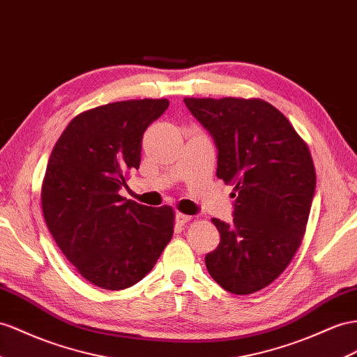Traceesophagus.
<instances>
[{"label":"esophagus","mask_w":357,"mask_h":357,"mask_svg":"<svg viewBox=\"0 0 357 357\" xmlns=\"http://www.w3.org/2000/svg\"><path fill=\"white\" fill-rule=\"evenodd\" d=\"M175 220H176V223H178L179 226H184L185 223H188V222L191 220V215H188V214H182V213H176V215H175Z\"/></svg>","instance_id":"1"}]
</instances>
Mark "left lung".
Instances as JSON below:
<instances>
[{
  "instance_id": "obj_1",
  "label": "left lung",
  "mask_w": 357,
  "mask_h": 357,
  "mask_svg": "<svg viewBox=\"0 0 357 357\" xmlns=\"http://www.w3.org/2000/svg\"><path fill=\"white\" fill-rule=\"evenodd\" d=\"M215 142L217 178L234 185V222L213 218L220 244L205 257L211 278L232 294L278 279L298 250L315 193L305 140L262 99L185 98Z\"/></svg>"
}]
</instances>
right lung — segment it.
Returning a JSON list of instances; mask_svg holds the SVG:
<instances>
[{
	"instance_id": "add662e5",
	"label": "right lung",
	"mask_w": 357,
	"mask_h": 357,
	"mask_svg": "<svg viewBox=\"0 0 357 357\" xmlns=\"http://www.w3.org/2000/svg\"><path fill=\"white\" fill-rule=\"evenodd\" d=\"M167 107V99H131L87 109L51 152L42 184L45 222L68 261L102 289L142 280L172 240V206L119 195L140 166L146 128Z\"/></svg>"
}]
</instances>
